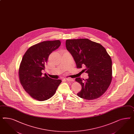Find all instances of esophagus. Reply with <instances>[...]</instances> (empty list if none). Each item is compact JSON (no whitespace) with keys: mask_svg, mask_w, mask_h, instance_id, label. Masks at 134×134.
<instances>
[{"mask_svg":"<svg viewBox=\"0 0 134 134\" xmlns=\"http://www.w3.org/2000/svg\"><path fill=\"white\" fill-rule=\"evenodd\" d=\"M66 80L67 81H71V82H73L74 81V80L73 79H72V78H66Z\"/></svg>","mask_w":134,"mask_h":134,"instance_id":"34e87169","label":"esophagus"}]
</instances>
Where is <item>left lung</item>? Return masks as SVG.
<instances>
[{
	"label": "left lung",
	"mask_w": 134,
	"mask_h": 134,
	"mask_svg": "<svg viewBox=\"0 0 134 134\" xmlns=\"http://www.w3.org/2000/svg\"><path fill=\"white\" fill-rule=\"evenodd\" d=\"M65 45L77 67L84 66L83 70L88 73L86 80L80 77L75 79L82 86L77 96L88 100L99 98L107 91L112 79V62L106 50L88 38L67 40Z\"/></svg>",
	"instance_id": "1"
}]
</instances>
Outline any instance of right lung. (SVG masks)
Listing matches in <instances>:
<instances>
[{
	"mask_svg": "<svg viewBox=\"0 0 134 134\" xmlns=\"http://www.w3.org/2000/svg\"><path fill=\"white\" fill-rule=\"evenodd\" d=\"M60 45L59 40L44 41L30 47L23 55L19 70V80L24 90L35 99H49L62 82L46 74L43 76L42 72L50 54Z\"/></svg>",
	"mask_w": 134,
	"mask_h": 134,
	"instance_id": "1",
	"label": "right lung"
}]
</instances>
